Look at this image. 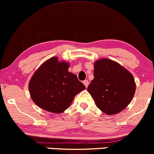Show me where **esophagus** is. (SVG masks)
Returning a JSON list of instances; mask_svg holds the SVG:
<instances>
[{"instance_id":"obj_1","label":"esophagus","mask_w":154,"mask_h":154,"mask_svg":"<svg viewBox=\"0 0 154 154\" xmlns=\"http://www.w3.org/2000/svg\"><path fill=\"white\" fill-rule=\"evenodd\" d=\"M83 83H84V84L85 85V86H86V87L87 88L88 86V80L84 81H83Z\"/></svg>"}]
</instances>
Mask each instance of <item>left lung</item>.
Returning a JSON list of instances; mask_svg holds the SVG:
<instances>
[{"label":"left lung","mask_w":154,"mask_h":154,"mask_svg":"<svg viewBox=\"0 0 154 154\" xmlns=\"http://www.w3.org/2000/svg\"><path fill=\"white\" fill-rule=\"evenodd\" d=\"M94 76L87 90L99 109L110 115L127 107L135 91L128 70L111 60L101 59L94 63Z\"/></svg>","instance_id":"left-lung-1"}]
</instances>
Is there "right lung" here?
Instances as JSON below:
<instances>
[{
	"label": "right lung",
	"instance_id": "obj_1",
	"mask_svg": "<svg viewBox=\"0 0 154 154\" xmlns=\"http://www.w3.org/2000/svg\"><path fill=\"white\" fill-rule=\"evenodd\" d=\"M69 64L51 57L34 73L29 84L34 102L42 109L61 113L69 107L75 96L86 87L75 74L68 72Z\"/></svg>",
	"mask_w": 154,
	"mask_h": 154
}]
</instances>
